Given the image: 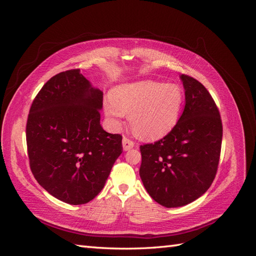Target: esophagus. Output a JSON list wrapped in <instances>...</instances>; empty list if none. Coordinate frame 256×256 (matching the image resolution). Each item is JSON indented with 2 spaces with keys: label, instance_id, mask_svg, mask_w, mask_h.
Returning <instances> with one entry per match:
<instances>
[{
  "label": "esophagus",
  "instance_id": "obj_1",
  "mask_svg": "<svg viewBox=\"0 0 256 256\" xmlns=\"http://www.w3.org/2000/svg\"><path fill=\"white\" fill-rule=\"evenodd\" d=\"M134 146H136V144H134V141H131L130 138L124 136V138H122V148H124V150H129L131 148H134Z\"/></svg>",
  "mask_w": 256,
  "mask_h": 256
}]
</instances>
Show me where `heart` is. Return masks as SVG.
Listing matches in <instances>:
<instances>
[{"mask_svg":"<svg viewBox=\"0 0 256 256\" xmlns=\"http://www.w3.org/2000/svg\"><path fill=\"white\" fill-rule=\"evenodd\" d=\"M182 104L184 92L178 85L141 81L114 88L104 112L113 126L129 114L130 127L138 136L157 140L176 126Z\"/></svg>","mask_w":256,"mask_h":256,"instance_id":"b5f03b06","label":"heart"}]
</instances>
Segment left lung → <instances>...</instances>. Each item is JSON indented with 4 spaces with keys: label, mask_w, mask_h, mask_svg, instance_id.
Here are the masks:
<instances>
[{
    "label": "left lung",
    "mask_w": 256,
    "mask_h": 256,
    "mask_svg": "<svg viewBox=\"0 0 256 256\" xmlns=\"http://www.w3.org/2000/svg\"><path fill=\"white\" fill-rule=\"evenodd\" d=\"M180 80L186 104L176 126L161 140L140 146L142 182L152 200L168 208L187 205L209 189L222 143V122L212 95L190 76Z\"/></svg>",
    "instance_id": "left-lung-1"
}]
</instances>
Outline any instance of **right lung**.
Here are the masks:
<instances>
[{
    "label": "right lung",
    "instance_id": "right-lung-1",
    "mask_svg": "<svg viewBox=\"0 0 256 256\" xmlns=\"http://www.w3.org/2000/svg\"><path fill=\"white\" fill-rule=\"evenodd\" d=\"M102 98L80 69H72L52 76L30 106V171L44 190L65 203L81 205L94 198L122 152V136L100 125Z\"/></svg>",
    "mask_w": 256,
    "mask_h": 256
}]
</instances>
